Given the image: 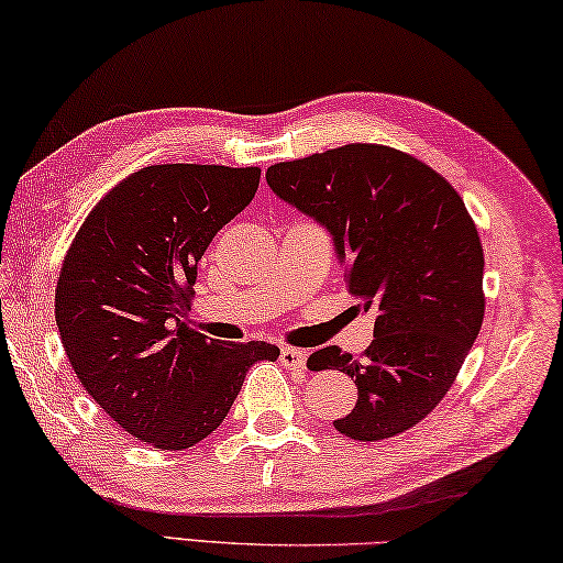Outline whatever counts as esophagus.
I'll use <instances>...</instances> for the list:
<instances>
[{"instance_id":"obj_1","label":"esophagus","mask_w":563,"mask_h":563,"mask_svg":"<svg viewBox=\"0 0 563 563\" xmlns=\"http://www.w3.org/2000/svg\"><path fill=\"white\" fill-rule=\"evenodd\" d=\"M280 362L288 366V369H305V362H308V354L302 350H295V346H283L280 350Z\"/></svg>"}]
</instances>
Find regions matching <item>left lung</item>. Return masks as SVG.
I'll return each instance as SVG.
<instances>
[{"label": "left lung", "instance_id": "obj_1", "mask_svg": "<svg viewBox=\"0 0 563 563\" xmlns=\"http://www.w3.org/2000/svg\"><path fill=\"white\" fill-rule=\"evenodd\" d=\"M271 189L330 229L344 283L374 310L360 360L340 346L308 369H340L356 384L352 413L334 428L386 441L443 401L485 317V255L475 221L443 175L408 152L352 142L268 167Z\"/></svg>", "mask_w": 563, "mask_h": 563}]
</instances>
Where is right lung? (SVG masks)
<instances>
[{
    "mask_svg": "<svg viewBox=\"0 0 563 563\" xmlns=\"http://www.w3.org/2000/svg\"><path fill=\"white\" fill-rule=\"evenodd\" d=\"M258 167L152 165L100 199L66 251L56 324L78 382L132 438L197 445L223 423L268 342H219L184 322L197 263L255 197Z\"/></svg>",
    "mask_w": 563,
    "mask_h": 563,
    "instance_id": "add662e5",
    "label": "right lung"
}]
</instances>
